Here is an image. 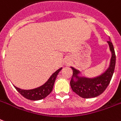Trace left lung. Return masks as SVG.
<instances>
[{
    "label": "left lung",
    "instance_id": "obj_1",
    "mask_svg": "<svg viewBox=\"0 0 121 121\" xmlns=\"http://www.w3.org/2000/svg\"><path fill=\"white\" fill-rule=\"evenodd\" d=\"M110 39V38H109ZM108 41L111 58L107 69L96 77H86L82 76L81 71L70 67L73 70V75L70 81V86L73 91L83 98H95L100 95L107 87L111 81L116 66V54L112 42Z\"/></svg>",
    "mask_w": 121,
    "mask_h": 121
}]
</instances>
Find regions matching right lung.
<instances>
[{
  "label": "right lung",
  "instance_id": "add662e5",
  "mask_svg": "<svg viewBox=\"0 0 121 121\" xmlns=\"http://www.w3.org/2000/svg\"><path fill=\"white\" fill-rule=\"evenodd\" d=\"M61 69H62V67L57 70L55 72L53 73L52 75H51V77L49 78L48 80L46 81L43 85L40 86L38 87L26 90V89H20L15 86H14V87H15L16 89L23 97L26 98V99L34 100V101L44 99L51 93L57 75Z\"/></svg>",
  "mask_w": 121,
  "mask_h": 121
}]
</instances>
